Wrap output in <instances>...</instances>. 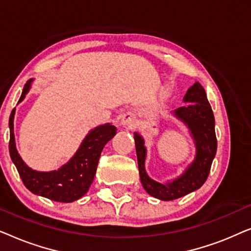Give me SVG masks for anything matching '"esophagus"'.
<instances>
[{"instance_id": "1", "label": "esophagus", "mask_w": 251, "mask_h": 251, "mask_svg": "<svg viewBox=\"0 0 251 251\" xmlns=\"http://www.w3.org/2000/svg\"><path fill=\"white\" fill-rule=\"evenodd\" d=\"M121 123L122 126H130V128H133V126H136L137 125V119L135 115L131 114V113H126V114L123 115Z\"/></svg>"}]
</instances>
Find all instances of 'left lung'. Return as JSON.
<instances>
[{
  "label": "left lung",
  "mask_w": 251,
  "mask_h": 251,
  "mask_svg": "<svg viewBox=\"0 0 251 251\" xmlns=\"http://www.w3.org/2000/svg\"><path fill=\"white\" fill-rule=\"evenodd\" d=\"M184 101L191 104L177 108L175 115L183 120L190 128L197 145V156L187 170L173 183L163 185L147 176L144 167L146 155L144 140L138 133H135L137 160L143 187L150 195L163 201L175 200L200 188L209 176L217 150L214 113L203 87L199 82H195L193 87L187 90Z\"/></svg>",
  "instance_id": "1"
}]
</instances>
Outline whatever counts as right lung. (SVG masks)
<instances>
[{
	"label": "right lung",
	"instance_id": "add662e5",
	"mask_svg": "<svg viewBox=\"0 0 251 251\" xmlns=\"http://www.w3.org/2000/svg\"><path fill=\"white\" fill-rule=\"evenodd\" d=\"M30 82L32 80L27 81L24 87L19 101H22L28 92ZM15 111L16 109L13 108L9 119V152L24 185L32 193L57 202L68 203L83 197L94 181L102 149L108 140L115 136L118 129L109 123L92 129L84 138L75 155L65 166L50 173H40L27 167L17 152L13 135Z\"/></svg>",
	"mask_w": 251,
	"mask_h": 251
}]
</instances>
